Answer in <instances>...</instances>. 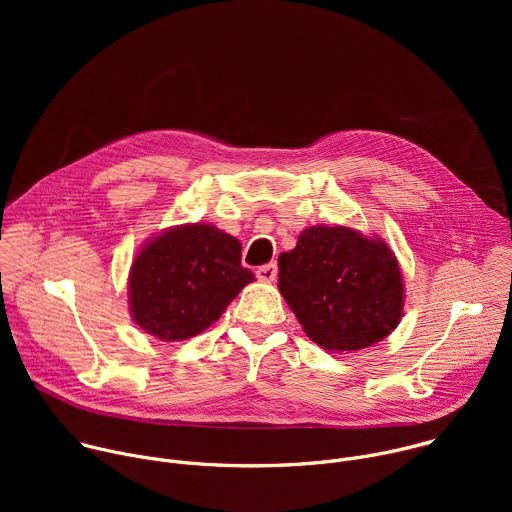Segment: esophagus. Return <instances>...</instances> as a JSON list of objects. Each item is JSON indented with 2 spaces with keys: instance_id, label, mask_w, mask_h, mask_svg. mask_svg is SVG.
I'll list each match as a JSON object with an SVG mask.
<instances>
[{
  "instance_id": "obj_1",
  "label": "esophagus",
  "mask_w": 512,
  "mask_h": 512,
  "mask_svg": "<svg viewBox=\"0 0 512 512\" xmlns=\"http://www.w3.org/2000/svg\"><path fill=\"white\" fill-rule=\"evenodd\" d=\"M255 275H257V279H261V281H273V279L277 277V265H275V263H267V265L259 267V269L255 271Z\"/></svg>"
}]
</instances>
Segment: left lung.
Wrapping results in <instances>:
<instances>
[{
    "label": "left lung",
    "instance_id": "1",
    "mask_svg": "<svg viewBox=\"0 0 512 512\" xmlns=\"http://www.w3.org/2000/svg\"><path fill=\"white\" fill-rule=\"evenodd\" d=\"M277 261L281 296L322 348L360 350L397 328L401 269L381 239L348 227H310Z\"/></svg>",
    "mask_w": 512,
    "mask_h": 512
}]
</instances>
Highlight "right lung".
<instances>
[{"mask_svg":"<svg viewBox=\"0 0 512 512\" xmlns=\"http://www.w3.org/2000/svg\"><path fill=\"white\" fill-rule=\"evenodd\" d=\"M253 273L241 243L212 225H184L145 245L131 265L133 320L160 340H186L221 318Z\"/></svg>","mask_w":512,"mask_h":512,"instance_id":"add662e5","label":"right lung"}]
</instances>
